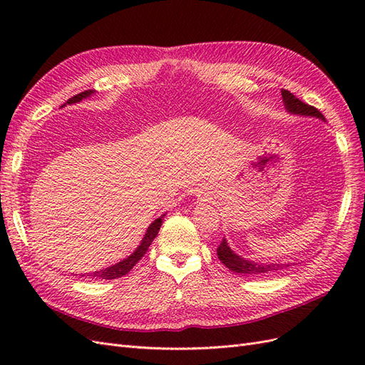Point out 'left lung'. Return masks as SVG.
I'll use <instances>...</instances> for the list:
<instances>
[{
    "instance_id": "obj_1",
    "label": "left lung",
    "mask_w": 365,
    "mask_h": 365,
    "mask_svg": "<svg viewBox=\"0 0 365 365\" xmlns=\"http://www.w3.org/2000/svg\"><path fill=\"white\" fill-rule=\"evenodd\" d=\"M282 96H283L284 106L289 113L300 114V115H312V117L324 120V115L319 113L315 106L302 102L300 98H297L291 91L282 90ZM217 257L230 271L247 275V277H267V275L288 269L291 267L289 263H282V264L280 263H256V262L242 259L240 256H237V254H235L230 250L225 239H222L220 245L217 247Z\"/></svg>"
}]
</instances>
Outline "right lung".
I'll list each match as a JSON object with an SVG mask.
<instances>
[{
    "mask_svg": "<svg viewBox=\"0 0 365 365\" xmlns=\"http://www.w3.org/2000/svg\"><path fill=\"white\" fill-rule=\"evenodd\" d=\"M91 94H93V90H86V91H83V93H79V94L73 96L71 98H68L67 103L81 102L82 98H85V97H88V96H91ZM161 222H163L161 217L153 220V222L150 224V227L148 228L145 237H143L140 247L135 250V252H132L128 259L121 260V262L113 264V267H109V268H106V269L96 271V272H93V274H86V277H88V279H101V280H114V279H118V277H123V275H126L132 268L135 267V264L138 263V260H140L143 256H145L148 248H149L150 244H152V240L155 239V236L158 235ZM82 277H83V275H82Z\"/></svg>",
    "mask_w": 365,
    "mask_h": 365,
    "instance_id": "1",
    "label": "right lung"
}]
</instances>
